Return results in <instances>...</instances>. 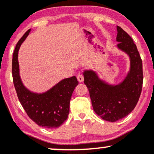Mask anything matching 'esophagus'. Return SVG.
<instances>
[{
    "label": "esophagus",
    "mask_w": 154,
    "mask_h": 154,
    "mask_svg": "<svg viewBox=\"0 0 154 154\" xmlns=\"http://www.w3.org/2000/svg\"><path fill=\"white\" fill-rule=\"evenodd\" d=\"M77 80H78L79 82H83V80H84V77H83L82 74H79V75H77Z\"/></svg>",
    "instance_id": "esophagus-1"
}]
</instances>
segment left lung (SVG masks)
Wrapping results in <instances>:
<instances>
[{
  "instance_id": "left-lung-1",
  "label": "left lung",
  "mask_w": 154,
  "mask_h": 154,
  "mask_svg": "<svg viewBox=\"0 0 154 154\" xmlns=\"http://www.w3.org/2000/svg\"><path fill=\"white\" fill-rule=\"evenodd\" d=\"M118 48L130 56V70L123 82L111 85L99 79L95 72H84V83L90 93L93 110L106 121L116 122L128 116L137 105L143 80V63L137 46L131 37L119 26Z\"/></svg>"
}]
</instances>
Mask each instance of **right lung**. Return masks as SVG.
Here are the masks:
<instances>
[{"mask_svg":"<svg viewBox=\"0 0 154 154\" xmlns=\"http://www.w3.org/2000/svg\"><path fill=\"white\" fill-rule=\"evenodd\" d=\"M24 33L16 45L12 59V76L17 96L26 114L34 122L45 128H57L68 118L69 103L74 90L78 85L75 76L63 79L44 93H35L24 87L19 76L18 51L29 35Z\"/></svg>","mask_w":154,"mask_h":154,"instance_id":"right-lung-1","label":"right lung"}]
</instances>
